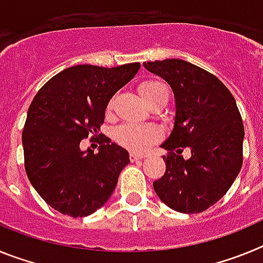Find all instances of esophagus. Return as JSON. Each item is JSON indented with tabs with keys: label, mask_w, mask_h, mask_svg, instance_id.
Here are the masks:
<instances>
[{
	"label": "esophagus",
	"mask_w": 263,
	"mask_h": 263,
	"mask_svg": "<svg viewBox=\"0 0 263 263\" xmlns=\"http://www.w3.org/2000/svg\"><path fill=\"white\" fill-rule=\"evenodd\" d=\"M129 157H130V159L132 160H139V159H143V158L146 157V155H143V154H139V153H130L129 154Z\"/></svg>",
	"instance_id": "1"
}]
</instances>
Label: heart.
Wrapping results in <instances>:
<instances>
[{
    "label": "heart",
    "instance_id": "obj_1",
    "mask_svg": "<svg viewBox=\"0 0 263 263\" xmlns=\"http://www.w3.org/2000/svg\"><path fill=\"white\" fill-rule=\"evenodd\" d=\"M139 93L150 105L159 100H168L170 89L166 83L160 80H145L139 84ZM115 106V97H110L106 103V111H110ZM162 133L154 125H141L134 122H125L115 130V139L121 146L133 150L143 152L153 143L159 141Z\"/></svg>",
    "mask_w": 263,
    "mask_h": 263
}]
</instances>
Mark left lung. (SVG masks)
I'll return each instance as SVG.
<instances>
[{"label":"left lung","instance_id":"8db88e82","mask_svg":"<svg viewBox=\"0 0 263 263\" xmlns=\"http://www.w3.org/2000/svg\"><path fill=\"white\" fill-rule=\"evenodd\" d=\"M175 95V126L162 147L164 175L153 183L164 204L200 213L217 203L242 167L243 124L236 100L217 76L182 59L143 63ZM185 147L192 158L182 159Z\"/></svg>","mask_w":263,"mask_h":263}]
</instances>
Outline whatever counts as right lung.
<instances>
[{
  "mask_svg": "<svg viewBox=\"0 0 263 263\" xmlns=\"http://www.w3.org/2000/svg\"><path fill=\"white\" fill-rule=\"evenodd\" d=\"M139 67H69L32 99L22 132L25 170L35 191L58 212L71 217L92 215L115 191L129 153L108 138L97 154L89 148L81 152L80 142L101 136L106 103Z\"/></svg>",
  "mask_w": 263,
  "mask_h": 263,
  "instance_id": "1",
  "label": "right lung"
}]
</instances>
